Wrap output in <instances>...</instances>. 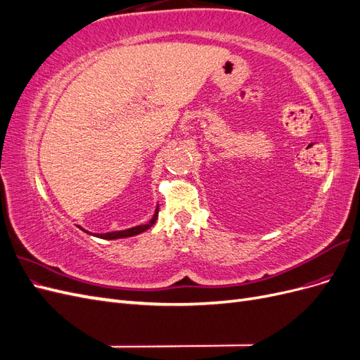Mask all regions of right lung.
<instances>
[{"mask_svg":"<svg viewBox=\"0 0 360 360\" xmlns=\"http://www.w3.org/2000/svg\"><path fill=\"white\" fill-rule=\"evenodd\" d=\"M158 213H159V209H156L153 217H151V221L148 224H144V225H138V226H134V228H129V230H124V231H112V233H105V234H97V237L101 238H122V237H130V236H136L139 233L143 231H147L150 226H153V224L156 222L158 219ZM89 233V231H85Z\"/></svg>","mask_w":360,"mask_h":360,"instance_id":"right-lung-1","label":"right lung"}]
</instances>
